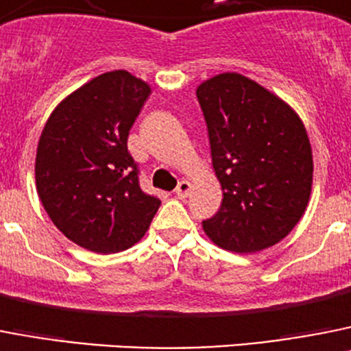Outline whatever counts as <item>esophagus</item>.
Returning a JSON list of instances; mask_svg holds the SVG:
<instances>
[{
    "label": "esophagus",
    "instance_id": "1",
    "mask_svg": "<svg viewBox=\"0 0 351 351\" xmlns=\"http://www.w3.org/2000/svg\"><path fill=\"white\" fill-rule=\"evenodd\" d=\"M175 193L180 199H185V197L189 196V193H191V184H189L187 180H182V182L178 184V187H176Z\"/></svg>",
    "mask_w": 351,
    "mask_h": 351
}]
</instances>
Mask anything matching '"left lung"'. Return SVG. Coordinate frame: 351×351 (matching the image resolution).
Returning <instances> with one entry per match:
<instances>
[{
	"instance_id": "8db88e82",
	"label": "left lung",
	"mask_w": 351,
	"mask_h": 351,
	"mask_svg": "<svg viewBox=\"0 0 351 351\" xmlns=\"http://www.w3.org/2000/svg\"><path fill=\"white\" fill-rule=\"evenodd\" d=\"M222 203L203 230L219 247L256 252L282 240L306 212L313 154L306 127L279 97L226 72L196 90Z\"/></svg>"
}]
</instances>
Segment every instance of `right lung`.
Returning <instances> with one entry per match:
<instances>
[{
  "mask_svg": "<svg viewBox=\"0 0 351 351\" xmlns=\"http://www.w3.org/2000/svg\"><path fill=\"white\" fill-rule=\"evenodd\" d=\"M150 86L112 70L58 104L36 148V193L54 226L88 251L112 254L145 237L160 206L139 187L129 130Z\"/></svg>",
  "mask_w": 351,
  "mask_h": 351,
  "instance_id": "obj_1",
  "label": "right lung"
}]
</instances>
